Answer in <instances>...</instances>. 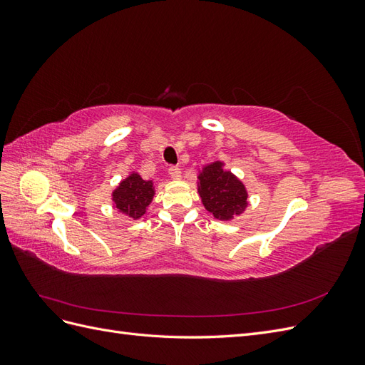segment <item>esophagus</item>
<instances>
[{
	"mask_svg": "<svg viewBox=\"0 0 365 365\" xmlns=\"http://www.w3.org/2000/svg\"><path fill=\"white\" fill-rule=\"evenodd\" d=\"M169 175H170V178H173V180H180L181 178V169L176 168V165H170Z\"/></svg>",
	"mask_w": 365,
	"mask_h": 365,
	"instance_id": "obj_1",
	"label": "esophagus"
}]
</instances>
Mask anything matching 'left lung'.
Here are the masks:
<instances>
[{
  "label": "left lung",
  "instance_id": "8db88e82",
  "mask_svg": "<svg viewBox=\"0 0 365 365\" xmlns=\"http://www.w3.org/2000/svg\"><path fill=\"white\" fill-rule=\"evenodd\" d=\"M197 193L207 212L219 220H230L245 212L248 193L237 176L224 169V163L215 161L197 175Z\"/></svg>",
  "mask_w": 365,
  "mask_h": 365
}]
</instances>
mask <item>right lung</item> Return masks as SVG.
<instances>
[{
  "label": "right lung",
  "mask_w": 365,
  "mask_h": 365,
  "mask_svg": "<svg viewBox=\"0 0 365 365\" xmlns=\"http://www.w3.org/2000/svg\"><path fill=\"white\" fill-rule=\"evenodd\" d=\"M153 195H155L153 182L143 180L137 172H132L113 192V202L120 213H125L135 220L146 213Z\"/></svg>",
  "instance_id": "add662e5"
}]
</instances>
